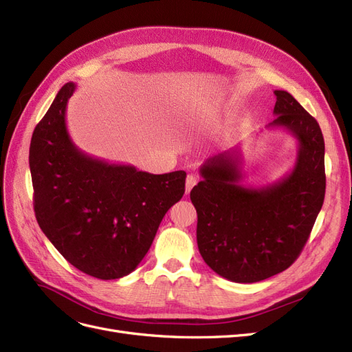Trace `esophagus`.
Masks as SVG:
<instances>
[{"instance_id":"esophagus-1","label":"esophagus","mask_w":352,"mask_h":352,"mask_svg":"<svg viewBox=\"0 0 352 352\" xmlns=\"http://www.w3.org/2000/svg\"><path fill=\"white\" fill-rule=\"evenodd\" d=\"M195 185H197L195 175H192V173L188 175V177H186V194H189L190 189H192Z\"/></svg>"}]
</instances>
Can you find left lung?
I'll return each instance as SVG.
<instances>
[{
	"label": "left lung",
	"instance_id": "obj_1",
	"mask_svg": "<svg viewBox=\"0 0 352 352\" xmlns=\"http://www.w3.org/2000/svg\"><path fill=\"white\" fill-rule=\"evenodd\" d=\"M276 119L298 141L294 168L267 186H243L239 148L208 158L190 190L202 258L221 278L254 283L286 270L301 254L326 190L324 140L289 92L274 91Z\"/></svg>",
	"mask_w": 352,
	"mask_h": 352
}]
</instances>
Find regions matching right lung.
Masks as SVG:
<instances>
[{
	"mask_svg": "<svg viewBox=\"0 0 352 352\" xmlns=\"http://www.w3.org/2000/svg\"><path fill=\"white\" fill-rule=\"evenodd\" d=\"M76 85L66 83L36 124L29 150L38 225L72 265L97 279L133 272L166 212L185 194L184 170L151 175L80 151L66 126Z\"/></svg>",
	"mask_w": 352,
	"mask_h": 352,
	"instance_id": "add662e5",
	"label": "right lung"
}]
</instances>
